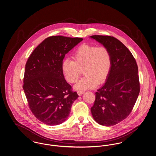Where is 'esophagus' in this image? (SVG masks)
Wrapping results in <instances>:
<instances>
[{
	"label": "esophagus",
	"instance_id": "obj_1",
	"mask_svg": "<svg viewBox=\"0 0 156 156\" xmlns=\"http://www.w3.org/2000/svg\"><path fill=\"white\" fill-rule=\"evenodd\" d=\"M84 91H78L77 92V94H78V95H79V96H82L83 94H84Z\"/></svg>",
	"mask_w": 156,
	"mask_h": 156
}]
</instances>
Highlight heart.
<instances>
[{
  "instance_id": "obj_1",
  "label": "heart",
  "mask_w": 156,
  "mask_h": 156,
  "mask_svg": "<svg viewBox=\"0 0 156 156\" xmlns=\"http://www.w3.org/2000/svg\"><path fill=\"white\" fill-rule=\"evenodd\" d=\"M72 58L73 61H63L61 70L71 83L78 81L83 71L85 76L76 84V90L92 89L106 80L111 69L112 57L106 47L84 44L75 50Z\"/></svg>"
}]
</instances>
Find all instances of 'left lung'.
Here are the masks:
<instances>
[{"label":"left lung","instance_id":"8db88e82","mask_svg":"<svg viewBox=\"0 0 156 156\" xmlns=\"http://www.w3.org/2000/svg\"><path fill=\"white\" fill-rule=\"evenodd\" d=\"M90 38L108 48L112 57L111 71L97 90L90 111L99 125L113 126L128 116L139 96L138 67L132 54L116 38L97 35Z\"/></svg>","mask_w":156,"mask_h":156}]
</instances>
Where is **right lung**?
<instances>
[{"label":"right lung","instance_id":"obj_1","mask_svg":"<svg viewBox=\"0 0 156 156\" xmlns=\"http://www.w3.org/2000/svg\"><path fill=\"white\" fill-rule=\"evenodd\" d=\"M82 40L79 37H48L26 62L23 90L30 110L45 125L55 126L65 122L78 98L66 81L61 65L66 54Z\"/></svg>","mask_w":156,"mask_h":156}]
</instances>
